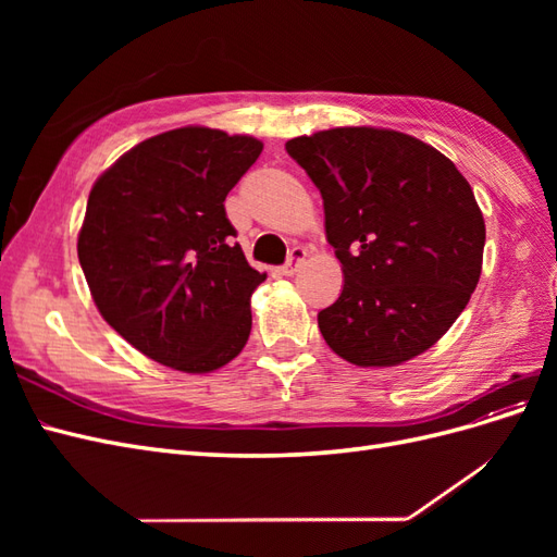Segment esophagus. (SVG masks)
Returning a JSON list of instances; mask_svg holds the SVG:
<instances>
[{
	"mask_svg": "<svg viewBox=\"0 0 557 557\" xmlns=\"http://www.w3.org/2000/svg\"><path fill=\"white\" fill-rule=\"evenodd\" d=\"M305 258H307V248H301V246H295L293 250H290V258H288V262H285L283 267H281V274H285V276H293L297 269H299V264L305 262Z\"/></svg>",
	"mask_w": 557,
	"mask_h": 557,
	"instance_id": "34e87169",
	"label": "esophagus"
}]
</instances>
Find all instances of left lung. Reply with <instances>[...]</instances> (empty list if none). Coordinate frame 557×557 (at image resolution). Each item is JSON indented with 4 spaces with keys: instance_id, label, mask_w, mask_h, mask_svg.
Masks as SVG:
<instances>
[{
    "instance_id": "obj_1",
    "label": "left lung",
    "mask_w": 557,
    "mask_h": 557,
    "mask_svg": "<svg viewBox=\"0 0 557 557\" xmlns=\"http://www.w3.org/2000/svg\"><path fill=\"white\" fill-rule=\"evenodd\" d=\"M323 197L344 290L318 313L336 356L395 367L434 346L474 293L485 223L467 178L409 134L334 127L285 144Z\"/></svg>"
}]
</instances>
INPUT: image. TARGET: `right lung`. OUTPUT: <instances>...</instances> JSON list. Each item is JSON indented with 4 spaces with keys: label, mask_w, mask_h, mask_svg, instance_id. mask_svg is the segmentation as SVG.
Instances as JSON below:
<instances>
[{
    "label": "right lung",
    "mask_w": 557,
    "mask_h": 557,
    "mask_svg": "<svg viewBox=\"0 0 557 557\" xmlns=\"http://www.w3.org/2000/svg\"><path fill=\"white\" fill-rule=\"evenodd\" d=\"M260 153L252 137L181 127L95 181L78 262L99 313L150 360L207 374L246 346L250 295L267 274L234 244L225 197Z\"/></svg>",
    "instance_id": "obj_1"
}]
</instances>
